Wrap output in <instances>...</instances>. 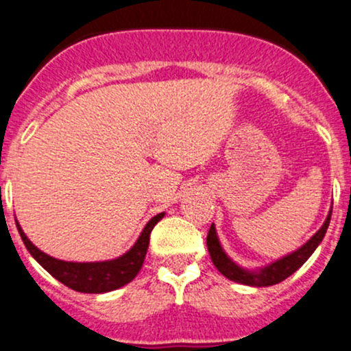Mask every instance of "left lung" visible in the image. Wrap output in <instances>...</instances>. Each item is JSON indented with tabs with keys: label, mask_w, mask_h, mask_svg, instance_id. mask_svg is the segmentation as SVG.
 <instances>
[{
	"label": "left lung",
	"mask_w": 351,
	"mask_h": 351,
	"mask_svg": "<svg viewBox=\"0 0 351 351\" xmlns=\"http://www.w3.org/2000/svg\"><path fill=\"white\" fill-rule=\"evenodd\" d=\"M331 210L328 212L326 221L323 222V226L317 229L316 234H314L309 241L304 243L302 246L297 247L292 253H287L285 256L256 268H246L243 267V265L236 263V261L224 251L221 241H219L215 226L212 224L207 234V250L208 254H210L212 263L215 265V268H217L226 278L236 282V284L247 287H270L278 284V282L289 278L293 271L299 270V268L309 260L311 254L316 251V247L319 246L321 241H323L324 234H326L328 231L329 221H331Z\"/></svg>",
	"instance_id": "obj_1"
}]
</instances>
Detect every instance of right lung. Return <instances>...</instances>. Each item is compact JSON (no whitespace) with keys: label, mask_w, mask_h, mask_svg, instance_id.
Returning a JSON list of instances; mask_svg holds the SVG:
<instances>
[{"label":"right lung","mask_w":351,"mask_h":351,"mask_svg":"<svg viewBox=\"0 0 351 351\" xmlns=\"http://www.w3.org/2000/svg\"><path fill=\"white\" fill-rule=\"evenodd\" d=\"M165 217V212L154 215L149 219L146 226H144L143 232L139 234L137 241L132 244L130 250L120 256L112 258V260L105 261H64L58 260V258L51 256V254L44 253L38 250L27 234L23 232L22 226L16 221V228H19L22 241L27 246L28 253L35 258L38 265L44 270H47L56 280L64 284L69 289L76 290V292L83 293H105L112 292V290L120 289V287L127 285L136 278L139 270L143 268L144 258H146L147 246H149V236L151 231L161 219Z\"/></svg>","instance_id":"add662e5"}]
</instances>
